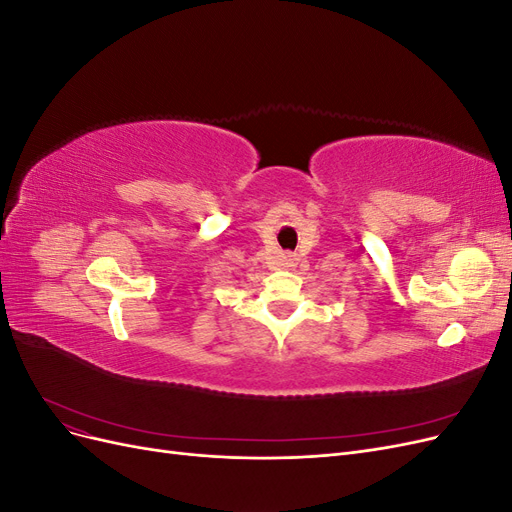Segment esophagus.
I'll return each instance as SVG.
<instances>
[{"label": "esophagus", "mask_w": 512, "mask_h": 512, "mask_svg": "<svg viewBox=\"0 0 512 512\" xmlns=\"http://www.w3.org/2000/svg\"><path fill=\"white\" fill-rule=\"evenodd\" d=\"M284 260H286V262H288V260H290V258H284Z\"/></svg>", "instance_id": "obj_1"}]
</instances>
